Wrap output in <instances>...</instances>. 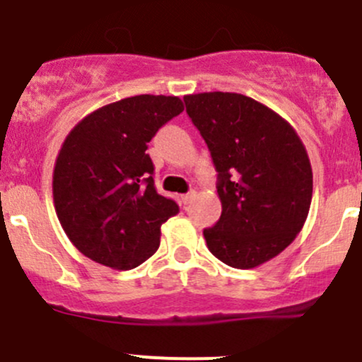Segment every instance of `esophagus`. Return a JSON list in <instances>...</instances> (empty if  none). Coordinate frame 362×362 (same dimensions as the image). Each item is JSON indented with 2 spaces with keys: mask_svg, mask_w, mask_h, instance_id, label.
Returning <instances> with one entry per match:
<instances>
[{
  "mask_svg": "<svg viewBox=\"0 0 362 362\" xmlns=\"http://www.w3.org/2000/svg\"><path fill=\"white\" fill-rule=\"evenodd\" d=\"M193 199H195V192H188V193H185V195L181 197V200H182V204H185V206H186V204L192 202Z\"/></svg>",
  "mask_w": 362,
  "mask_h": 362,
  "instance_id": "34e87169",
  "label": "esophagus"
}]
</instances>
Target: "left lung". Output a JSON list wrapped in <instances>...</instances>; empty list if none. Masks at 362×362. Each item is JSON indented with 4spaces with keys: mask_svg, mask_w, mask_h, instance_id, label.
<instances>
[{
    "mask_svg": "<svg viewBox=\"0 0 362 362\" xmlns=\"http://www.w3.org/2000/svg\"><path fill=\"white\" fill-rule=\"evenodd\" d=\"M218 170L221 216L204 230L209 252L235 269L280 255L301 232L313 193L306 148L287 119L239 93L186 95Z\"/></svg>",
    "mask_w": 362,
    "mask_h": 362,
    "instance_id": "left-lung-1",
    "label": "left lung"
}]
</instances>
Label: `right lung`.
Segmentation results:
<instances>
[{"mask_svg":"<svg viewBox=\"0 0 362 362\" xmlns=\"http://www.w3.org/2000/svg\"><path fill=\"white\" fill-rule=\"evenodd\" d=\"M182 110L180 96H130L89 112L66 135L52 199L64 234L82 255L128 271L158 250L160 227L180 207L156 192L146 149Z\"/></svg>","mask_w":362,"mask_h":362,"instance_id":"add662e5","label":"right lung"}]
</instances>
